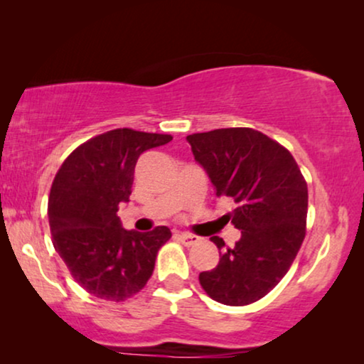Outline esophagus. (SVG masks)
<instances>
[{
	"mask_svg": "<svg viewBox=\"0 0 364 364\" xmlns=\"http://www.w3.org/2000/svg\"><path fill=\"white\" fill-rule=\"evenodd\" d=\"M176 237L183 243V245H187V247L188 245H196V243L200 240V238H198L197 235H192V233H187V232H177Z\"/></svg>",
	"mask_w": 364,
	"mask_h": 364,
	"instance_id": "34e87169",
	"label": "esophagus"
}]
</instances>
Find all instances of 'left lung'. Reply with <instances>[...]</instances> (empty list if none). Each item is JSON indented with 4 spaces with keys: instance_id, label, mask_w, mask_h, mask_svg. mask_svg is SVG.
<instances>
[{
    "instance_id": "left-lung-1",
    "label": "left lung",
    "mask_w": 364,
    "mask_h": 364,
    "mask_svg": "<svg viewBox=\"0 0 364 364\" xmlns=\"http://www.w3.org/2000/svg\"><path fill=\"white\" fill-rule=\"evenodd\" d=\"M187 141L215 196L235 202L225 218L242 232L232 248L220 237L210 238L220 262L198 280L218 303L250 305L280 283L300 250L306 230V182L291 154L255 129H215L192 134Z\"/></svg>"
}]
</instances>
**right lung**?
<instances>
[{
	"instance_id": "right-lung-1",
	"label": "right lung",
	"mask_w": 364,
	"mask_h": 364,
	"mask_svg": "<svg viewBox=\"0 0 364 364\" xmlns=\"http://www.w3.org/2000/svg\"><path fill=\"white\" fill-rule=\"evenodd\" d=\"M171 141L168 134L114 129L81 144L54 177L48 202L53 245L91 295L124 301L141 291L159 248L172 237L167 227L126 230L117 217L119 203L129 202L139 156Z\"/></svg>"
}]
</instances>
